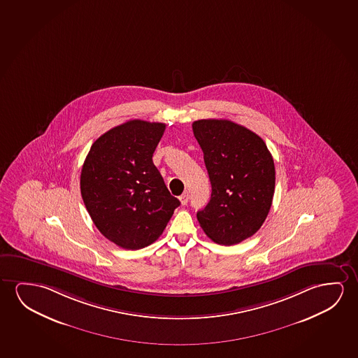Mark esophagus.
I'll return each mask as SVG.
<instances>
[{
    "label": "esophagus",
    "instance_id": "esophagus-1",
    "mask_svg": "<svg viewBox=\"0 0 358 358\" xmlns=\"http://www.w3.org/2000/svg\"><path fill=\"white\" fill-rule=\"evenodd\" d=\"M188 199H189V197H188L187 193L182 194L181 197H180V202H181L182 206H186L187 203H188Z\"/></svg>",
    "mask_w": 358,
    "mask_h": 358
}]
</instances>
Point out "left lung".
Wrapping results in <instances>:
<instances>
[{
    "mask_svg": "<svg viewBox=\"0 0 358 358\" xmlns=\"http://www.w3.org/2000/svg\"><path fill=\"white\" fill-rule=\"evenodd\" d=\"M192 128L212 185L198 222L217 244H238L268 215L275 193L273 157L259 135L231 120H196Z\"/></svg>",
    "mask_w": 358,
    "mask_h": 358,
    "instance_id": "obj_1",
    "label": "left lung"
}]
</instances>
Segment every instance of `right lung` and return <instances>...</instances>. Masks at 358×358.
Returning <instances> with one entry per match:
<instances>
[{"instance_id": "right-lung-1", "label": "right lung", "mask_w": 358, "mask_h": 358, "mask_svg": "<svg viewBox=\"0 0 358 358\" xmlns=\"http://www.w3.org/2000/svg\"><path fill=\"white\" fill-rule=\"evenodd\" d=\"M165 128L140 120L114 127L83 162L80 188L88 214L104 238L123 249L152 244L181 204L152 162Z\"/></svg>"}]
</instances>
